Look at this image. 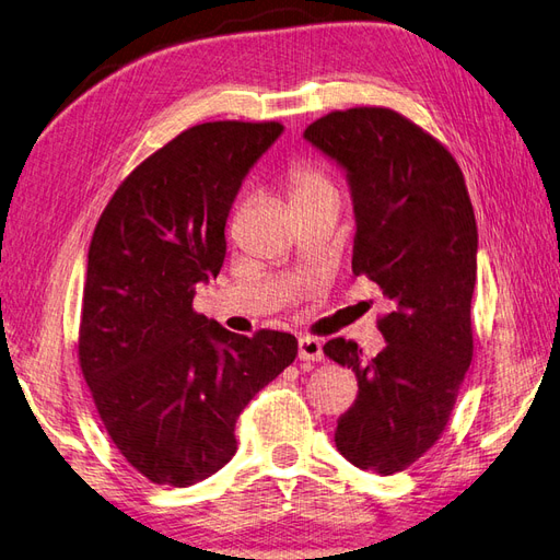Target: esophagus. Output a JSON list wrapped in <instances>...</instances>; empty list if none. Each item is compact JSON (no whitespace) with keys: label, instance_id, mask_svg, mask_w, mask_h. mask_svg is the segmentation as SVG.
Instances as JSON below:
<instances>
[{"label":"esophagus","instance_id":"1","mask_svg":"<svg viewBox=\"0 0 560 560\" xmlns=\"http://www.w3.org/2000/svg\"><path fill=\"white\" fill-rule=\"evenodd\" d=\"M298 357L303 362H322L324 360L322 340L312 338V336H300L298 338Z\"/></svg>","mask_w":560,"mask_h":560}]
</instances>
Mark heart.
<instances>
[{
  "mask_svg": "<svg viewBox=\"0 0 560 560\" xmlns=\"http://www.w3.org/2000/svg\"><path fill=\"white\" fill-rule=\"evenodd\" d=\"M289 194L293 206L300 208L319 196L336 194V184L324 165L312 161H298L289 170Z\"/></svg>",
  "mask_w": 560,
  "mask_h": 560,
  "instance_id": "obj_1",
  "label": "heart"
}]
</instances>
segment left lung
<instances>
[{"instance_id":"left-lung-1","label":"left lung","mask_w":560,"mask_h":560,"mask_svg":"<svg viewBox=\"0 0 560 560\" xmlns=\"http://www.w3.org/2000/svg\"><path fill=\"white\" fill-rule=\"evenodd\" d=\"M305 139L348 172L354 277L393 300L378 319L388 346L374 360L354 340L324 346L360 385L336 447L357 468L393 476L440 440L472 360L476 214L454 155L393 108L334 110Z\"/></svg>"}]
</instances>
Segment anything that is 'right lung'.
Segmentation results:
<instances>
[{
	"label": "right lung",
	"mask_w": 560,
	"mask_h": 560,
	"mask_svg": "<svg viewBox=\"0 0 560 560\" xmlns=\"http://www.w3.org/2000/svg\"><path fill=\"white\" fill-rule=\"evenodd\" d=\"M281 122L194 125L139 163L96 222L78 357L98 417L127 464L189 487L236 454L238 413L293 364L281 331L238 336L194 310L218 277L229 210Z\"/></svg>",
	"instance_id": "add662e5"
}]
</instances>
